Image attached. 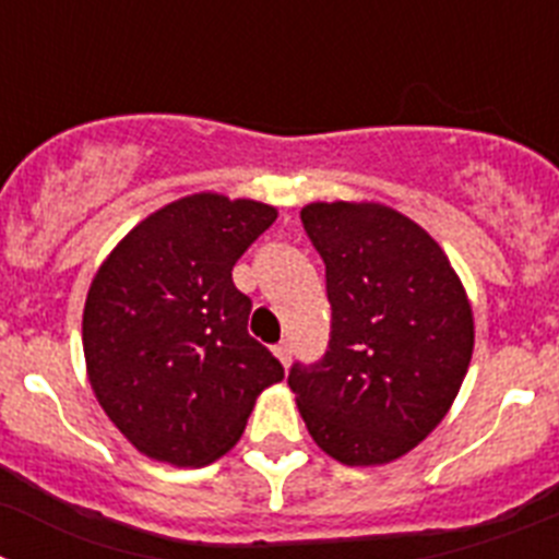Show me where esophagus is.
Returning a JSON list of instances; mask_svg holds the SVG:
<instances>
[{
    "mask_svg": "<svg viewBox=\"0 0 559 559\" xmlns=\"http://www.w3.org/2000/svg\"><path fill=\"white\" fill-rule=\"evenodd\" d=\"M274 355L280 358V364H283V367H290V344H288V341H280V344L274 347Z\"/></svg>",
    "mask_w": 559,
    "mask_h": 559,
    "instance_id": "1",
    "label": "esophagus"
}]
</instances>
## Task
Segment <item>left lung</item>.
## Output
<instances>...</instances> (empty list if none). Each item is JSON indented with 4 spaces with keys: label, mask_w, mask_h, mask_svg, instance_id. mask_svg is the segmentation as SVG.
Here are the masks:
<instances>
[{
    "label": "left lung",
    "mask_w": 559,
    "mask_h": 559,
    "mask_svg": "<svg viewBox=\"0 0 559 559\" xmlns=\"http://www.w3.org/2000/svg\"><path fill=\"white\" fill-rule=\"evenodd\" d=\"M302 224L328 269V353L294 364L310 437L349 467L406 456L453 406L473 355V308L442 246L374 201H316Z\"/></svg>",
    "instance_id": "left-lung-1"
}]
</instances>
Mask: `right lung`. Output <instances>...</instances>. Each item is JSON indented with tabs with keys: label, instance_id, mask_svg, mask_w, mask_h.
<instances>
[{
	"label": "right lung",
	"instance_id": "1",
	"mask_svg": "<svg viewBox=\"0 0 559 559\" xmlns=\"http://www.w3.org/2000/svg\"><path fill=\"white\" fill-rule=\"evenodd\" d=\"M276 206L195 192L151 212L103 260L83 308L97 403L140 453L204 467L243 437L283 364L246 330L231 269Z\"/></svg>",
	"mask_w": 559,
	"mask_h": 559
}]
</instances>
